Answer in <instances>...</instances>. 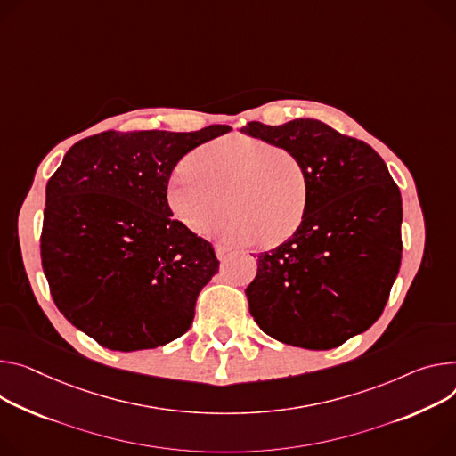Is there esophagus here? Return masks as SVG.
Here are the masks:
<instances>
[{
  "mask_svg": "<svg viewBox=\"0 0 456 456\" xmlns=\"http://www.w3.org/2000/svg\"><path fill=\"white\" fill-rule=\"evenodd\" d=\"M215 251H216L218 260H225V258H227V255H229V247H225V245H216V247H215Z\"/></svg>",
  "mask_w": 456,
  "mask_h": 456,
  "instance_id": "obj_1",
  "label": "esophagus"
}]
</instances>
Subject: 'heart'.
Masks as SVG:
<instances>
[{
    "label": "heart",
    "mask_w": 456,
    "mask_h": 456,
    "mask_svg": "<svg viewBox=\"0 0 456 456\" xmlns=\"http://www.w3.org/2000/svg\"><path fill=\"white\" fill-rule=\"evenodd\" d=\"M232 216L218 231L234 245L262 240L278 243L302 224L309 189L300 158L285 147L249 134H231L187 156L165 191L175 220L187 231L209 234L225 215Z\"/></svg>",
    "instance_id": "obj_1"
}]
</instances>
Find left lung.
<instances>
[{
	"label": "left lung",
	"instance_id": "left-lung-1",
	"mask_svg": "<svg viewBox=\"0 0 456 456\" xmlns=\"http://www.w3.org/2000/svg\"><path fill=\"white\" fill-rule=\"evenodd\" d=\"M243 134L293 151L307 207L295 234L258 255L245 289L265 335L314 351L342 346L375 323L402 260V196L379 152L311 118L247 123Z\"/></svg>",
	"mask_w": 456,
	"mask_h": 456
}]
</instances>
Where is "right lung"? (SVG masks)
I'll use <instances>...</instances> for the list:
<instances>
[{
  "label": "right lung",
  "instance_id": "1",
  "mask_svg": "<svg viewBox=\"0 0 456 456\" xmlns=\"http://www.w3.org/2000/svg\"><path fill=\"white\" fill-rule=\"evenodd\" d=\"M229 131H105L74 143L51 176L41 265L60 313L100 346L154 349L187 333L220 262L173 218L165 191L189 151Z\"/></svg>",
  "mask_w": 456,
  "mask_h": 456
}]
</instances>
